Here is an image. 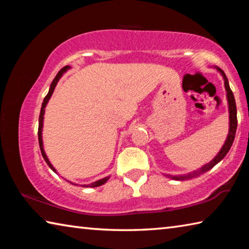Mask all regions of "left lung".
I'll use <instances>...</instances> for the list:
<instances>
[{
	"label": "left lung",
	"instance_id": "1",
	"mask_svg": "<svg viewBox=\"0 0 249 249\" xmlns=\"http://www.w3.org/2000/svg\"><path fill=\"white\" fill-rule=\"evenodd\" d=\"M215 69L222 74L223 79H224V86H225V90H226V98H227V103H229V113H230V129H229V135H227L226 141L224 142V145L221 148V150L218 151V154L214 157L209 163H206L203 167H201L200 169L195 170L189 172L187 175H180V176H171V175H166L168 178H171L174 180H188V179H192L196 178V177H199L200 175L204 174V172L209 171L210 169L221 161V160L225 157L226 154L229 153V150L231 149V145H233V142L235 140V134H236V128H237V109H236V103H235V99H234V94L231 92L230 84H229V80H227L226 75L224 73V71L222 69L218 68V67H215Z\"/></svg>",
	"mask_w": 249,
	"mask_h": 249
}]
</instances>
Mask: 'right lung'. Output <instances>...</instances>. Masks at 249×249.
Masks as SVG:
<instances>
[{"label":"right lung","mask_w":249,"mask_h":249,"mask_svg":"<svg viewBox=\"0 0 249 249\" xmlns=\"http://www.w3.org/2000/svg\"><path fill=\"white\" fill-rule=\"evenodd\" d=\"M71 68L70 66H66V67H64V68H62L60 71H59V72L57 73V75L56 77H54V79L53 80V82H52V84H50V88H49V91H48V93H47V95L45 96V99H44V102H43V104H41V108H40V114H39V125H38V142H39V147H40V151H41V155H43V158L45 159V161L47 162V165L49 166V168L50 169H52L53 172H56L57 174V170L54 169V167L52 165V163H50V161H49V159H48V157H47V155H46V153H45V150H44V144H43V125H44V115H45V108H46V105H47V103H48V101L50 100V98H52V95H53V91H54V88H56V86H57V83H58V81H59V79H60L61 77H62V74H64L67 70H69ZM109 179V177L107 176V177H105V178H103V179H100V180H98V181H94V182H92V183H90V184H82V187H90V188H95V187H100V185H102V184H104L105 182H107V181ZM70 182V181H69ZM70 183H72V182H70ZM72 184H74V185H78L77 183H72Z\"/></svg>","instance_id":"obj_1"}]
</instances>
